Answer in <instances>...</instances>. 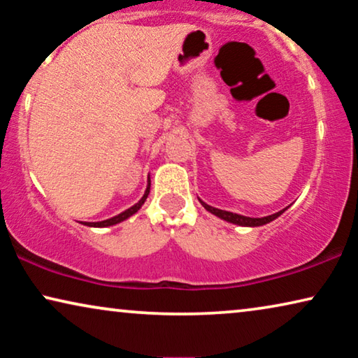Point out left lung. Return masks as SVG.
Wrapping results in <instances>:
<instances>
[{
  "mask_svg": "<svg viewBox=\"0 0 358 358\" xmlns=\"http://www.w3.org/2000/svg\"><path fill=\"white\" fill-rule=\"evenodd\" d=\"M199 200H200V199H199ZM200 203H202L203 208L208 210L210 213L217 215L218 218L224 220V222H229V223H233V224H239V227H262V224L273 222V220H275L277 217H280V215L287 210V208H283V210H280V212H277V213H273V215H268V217L251 218V217H243V215H238V213L227 212V210H220V208L210 207V205L202 202V200H200Z\"/></svg>",
  "mask_w": 358,
  "mask_h": 358,
  "instance_id": "left-lung-1",
  "label": "left lung"
}]
</instances>
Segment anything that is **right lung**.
Instances as JSON below:
<instances>
[{
	"label": "right lung",
	"instance_id": "add662e5",
	"mask_svg": "<svg viewBox=\"0 0 358 358\" xmlns=\"http://www.w3.org/2000/svg\"><path fill=\"white\" fill-rule=\"evenodd\" d=\"M150 185H151V182H150V179H148V187H146L143 197H141V199L138 200V202H136V203L134 205V207L127 208L125 212L115 215V217H112V218H109V220H104V222H94V223H87V222H85L83 224H86V227L104 228V227H112V224H117V223L124 222V220H127L129 217H131V215H135L136 212H138V210L141 208V205L145 203V200H146V197H148V194H150Z\"/></svg>",
	"mask_w": 358,
	"mask_h": 358
}]
</instances>
